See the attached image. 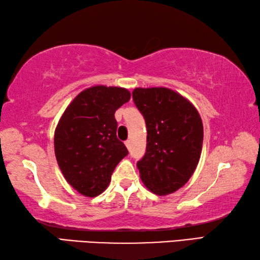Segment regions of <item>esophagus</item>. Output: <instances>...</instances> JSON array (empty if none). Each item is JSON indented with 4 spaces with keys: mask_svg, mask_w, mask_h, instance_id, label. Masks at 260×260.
<instances>
[{
    "mask_svg": "<svg viewBox=\"0 0 260 260\" xmlns=\"http://www.w3.org/2000/svg\"><path fill=\"white\" fill-rule=\"evenodd\" d=\"M125 145L127 146V149H131V141L129 140H127V141H125Z\"/></svg>",
    "mask_w": 260,
    "mask_h": 260,
    "instance_id": "obj_1",
    "label": "esophagus"
}]
</instances>
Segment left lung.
<instances>
[{
  "label": "left lung",
  "mask_w": 260,
  "mask_h": 260,
  "mask_svg": "<svg viewBox=\"0 0 260 260\" xmlns=\"http://www.w3.org/2000/svg\"><path fill=\"white\" fill-rule=\"evenodd\" d=\"M133 101L146 124V151L138 161L140 177L158 196L177 191L199 162L204 125L196 107L167 87H138Z\"/></svg>",
  "instance_id": "1"
}]
</instances>
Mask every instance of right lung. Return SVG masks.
<instances>
[{"label": "right lung", "instance_id": "obj_1", "mask_svg": "<svg viewBox=\"0 0 260 260\" xmlns=\"http://www.w3.org/2000/svg\"><path fill=\"white\" fill-rule=\"evenodd\" d=\"M129 99L126 88L92 86L74 99L56 125V161L66 181L85 197L101 194L118 162L128 154L117 139L115 112Z\"/></svg>", "mask_w": 260, "mask_h": 260}]
</instances>
